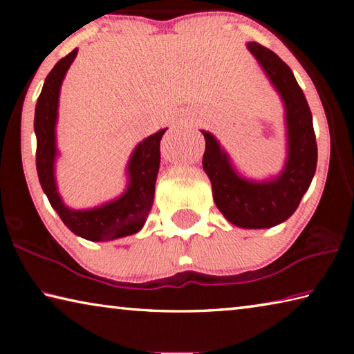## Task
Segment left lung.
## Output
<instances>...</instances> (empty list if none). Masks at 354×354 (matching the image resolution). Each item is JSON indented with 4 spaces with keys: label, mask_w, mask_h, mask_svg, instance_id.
<instances>
[{
    "label": "left lung",
    "mask_w": 354,
    "mask_h": 354,
    "mask_svg": "<svg viewBox=\"0 0 354 354\" xmlns=\"http://www.w3.org/2000/svg\"><path fill=\"white\" fill-rule=\"evenodd\" d=\"M247 46L284 103L287 128L284 169L267 181L243 178L218 140L207 131H201L206 140L203 169L211 179L214 201L225 218L247 230H262L283 223L297 211L317 169V143L313 113L289 65L257 41H250Z\"/></svg>",
    "instance_id": "1"
}]
</instances>
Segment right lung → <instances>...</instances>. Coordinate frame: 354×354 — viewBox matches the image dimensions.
Instances as JSON below:
<instances>
[{"label":"right lung","mask_w":354,"mask_h":354,"mask_svg":"<svg viewBox=\"0 0 354 354\" xmlns=\"http://www.w3.org/2000/svg\"><path fill=\"white\" fill-rule=\"evenodd\" d=\"M77 50L62 57L46 76L44 88L35 104L34 131L37 137L35 165L41 189L64 225L76 236L92 242H106L136 234L145 225L154 200V185L160 164V139L165 129L143 139L131 154L128 162V187L118 198L98 207L75 211L65 206L59 195L55 164L57 158L56 123L59 93L65 73L75 61Z\"/></svg>","instance_id":"1"}]
</instances>
